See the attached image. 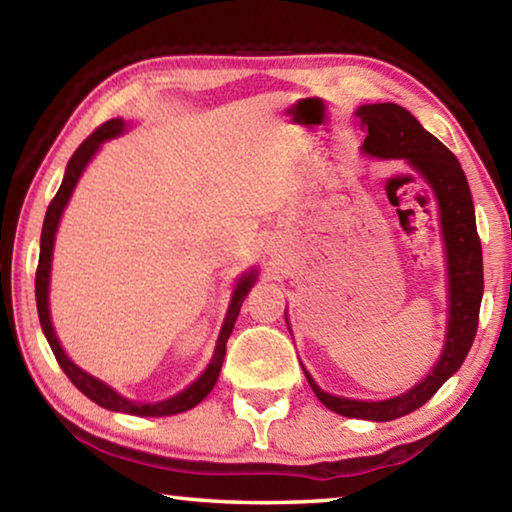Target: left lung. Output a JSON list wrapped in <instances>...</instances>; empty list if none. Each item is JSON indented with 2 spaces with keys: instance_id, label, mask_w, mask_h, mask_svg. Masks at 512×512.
Here are the masks:
<instances>
[{
  "instance_id": "1",
  "label": "left lung",
  "mask_w": 512,
  "mask_h": 512,
  "mask_svg": "<svg viewBox=\"0 0 512 512\" xmlns=\"http://www.w3.org/2000/svg\"><path fill=\"white\" fill-rule=\"evenodd\" d=\"M354 115L368 128L361 153L375 160H404L427 183L436 198L447 271L445 343L429 375H424L406 393L388 397V400L370 402L332 395L316 384L302 363L300 366L305 370L311 391L329 411L345 418L388 422L409 415L429 402L465 361L474 343L476 327H479L483 255L479 235H476L472 192L456 155L429 131H424L420 121L397 103H366V106H359ZM284 318H287V311H284ZM287 327L291 332L289 318Z\"/></svg>"
}]
</instances>
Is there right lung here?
<instances>
[{
	"instance_id": "1",
	"label": "right lung",
	"mask_w": 512,
	"mask_h": 512,
	"mask_svg": "<svg viewBox=\"0 0 512 512\" xmlns=\"http://www.w3.org/2000/svg\"><path fill=\"white\" fill-rule=\"evenodd\" d=\"M126 131H128V124L124 119H119V117L110 119L103 126H99L97 131H94L88 137V140H85L79 146V149L74 151L72 158H69L65 176H63V183H60L54 201L49 203L47 214H45V223H42L40 259H38V271H36V305H38V318H40L42 332H45V339L49 343L51 352H54L58 366L63 368V372L69 377V381H72V384L79 388V391L85 397H90L94 404H99V406H103V409L115 411V413L140 415V418H164V415H176V413L194 409L196 404H201L205 397L210 395V391L216 384V379H219L221 366H223L225 343H228L230 334H232V327H235V323H237L241 305H244V300L250 293V289L255 287L259 271L255 266L248 268L246 273H241V277L235 284V289H232L230 305H228V311H225L219 339H216L212 359H210V363H207V368L192 381V384L183 388L180 393L167 397V400H158V402L128 400V397H124L121 393H117L115 388L108 386L106 381H101L99 377H94V375H90V372H85L81 366H76V363L67 357V352L63 350V345H60L58 336H56L54 323H51V311H49L51 259H54L56 232H58L60 219H63V212H65V207L69 203V198H72L74 187H76V183H79V178L83 176L85 167H88V164L92 162V158L97 155V151L101 149L103 142L115 140V137L124 135Z\"/></svg>"
}]
</instances>
